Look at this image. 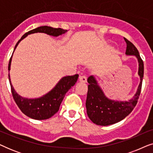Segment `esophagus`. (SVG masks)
Masks as SVG:
<instances>
[{"label": "esophagus", "mask_w": 153, "mask_h": 153, "mask_svg": "<svg viewBox=\"0 0 153 153\" xmlns=\"http://www.w3.org/2000/svg\"><path fill=\"white\" fill-rule=\"evenodd\" d=\"M79 81H81V82H83V83H86L87 81V77L85 76H79Z\"/></svg>", "instance_id": "34e87169"}]
</instances>
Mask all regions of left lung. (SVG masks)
Masks as SVG:
<instances>
[{
    "mask_svg": "<svg viewBox=\"0 0 153 153\" xmlns=\"http://www.w3.org/2000/svg\"><path fill=\"white\" fill-rule=\"evenodd\" d=\"M125 41L127 43L125 54L127 56H134L139 62L138 74L140 76L139 85L131 99L128 101H116L106 97L95 76H89L88 79L89 85L88 86L85 106L88 116L92 122L97 125L107 126L123 120L132 111L139 100L143 77V62L135 46L126 38H125Z\"/></svg>",
    "mask_w": 153,
    "mask_h": 153,
    "instance_id": "left-lung-1",
    "label": "left lung"
}]
</instances>
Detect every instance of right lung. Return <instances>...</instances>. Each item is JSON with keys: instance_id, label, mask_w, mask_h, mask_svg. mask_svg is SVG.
Here are the masks:
<instances>
[{"instance_id": "1", "label": "right lung", "mask_w": 153, "mask_h": 153, "mask_svg": "<svg viewBox=\"0 0 153 153\" xmlns=\"http://www.w3.org/2000/svg\"><path fill=\"white\" fill-rule=\"evenodd\" d=\"M67 32H68L67 30H64V29L60 28H54L47 26L38 27V28H35L32 30L28 31V33H25L22 37V38L17 42L15 47H14V51L18 46L19 43L30 34L36 33H43L51 35V36L58 37L59 35L65 34ZM12 55H13V53H12ZM12 55L10 58L9 65H8V70H9L8 78H9L10 84L11 86L12 96H13L16 104H17L20 110L29 118L39 120H46V119L51 118L59 110L60 104H61L62 100L64 99L65 95L67 92L76 83L77 79L79 78V74L62 77L53 89L42 97L33 98V99L23 97L15 91L11 83V80H10V67H11Z\"/></svg>"}]
</instances>
